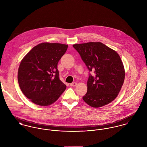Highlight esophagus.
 Returning a JSON list of instances; mask_svg holds the SVG:
<instances>
[{"mask_svg":"<svg viewBox=\"0 0 147 147\" xmlns=\"http://www.w3.org/2000/svg\"><path fill=\"white\" fill-rule=\"evenodd\" d=\"M77 85V83H72L71 84H70V86H76Z\"/></svg>","mask_w":147,"mask_h":147,"instance_id":"esophagus-1","label":"esophagus"}]
</instances>
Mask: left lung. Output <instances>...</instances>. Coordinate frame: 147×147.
Segmentation results:
<instances>
[{
  "instance_id": "left-lung-1",
  "label": "left lung",
  "mask_w": 147,
  "mask_h": 147,
  "mask_svg": "<svg viewBox=\"0 0 147 147\" xmlns=\"http://www.w3.org/2000/svg\"><path fill=\"white\" fill-rule=\"evenodd\" d=\"M90 74L87 82V92L83 97L88 105L100 107L112 102L124 83L125 68L118 54L101 42L75 44Z\"/></svg>"
}]
</instances>
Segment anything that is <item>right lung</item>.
I'll return each instance as SVG.
<instances>
[{"label": "right lung", "mask_w": 147, "mask_h": 147, "mask_svg": "<svg viewBox=\"0 0 147 147\" xmlns=\"http://www.w3.org/2000/svg\"><path fill=\"white\" fill-rule=\"evenodd\" d=\"M67 48V45L43 42L34 46L22 59L18 75L19 86L34 104L51 105L66 89L59 79L57 65Z\"/></svg>", "instance_id": "1"}]
</instances>
